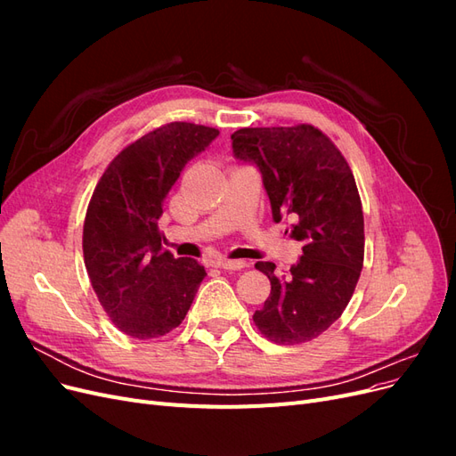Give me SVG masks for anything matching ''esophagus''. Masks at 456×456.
<instances>
[{
	"label": "esophagus",
	"instance_id": "34e87169",
	"mask_svg": "<svg viewBox=\"0 0 456 456\" xmlns=\"http://www.w3.org/2000/svg\"><path fill=\"white\" fill-rule=\"evenodd\" d=\"M216 265H218L220 268H224V270H243V268L249 266V262H247V260H232V258H223V260H218Z\"/></svg>",
	"mask_w": 456,
	"mask_h": 456
}]
</instances>
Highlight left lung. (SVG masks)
I'll return each instance as SVG.
<instances>
[{
  "label": "left lung",
  "mask_w": 456,
  "mask_h": 456,
  "mask_svg": "<svg viewBox=\"0 0 456 456\" xmlns=\"http://www.w3.org/2000/svg\"><path fill=\"white\" fill-rule=\"evenodd\" d=\"M232 150L256 165L273 223L289 216V236L302 243V256L281 278L273 262L255 265L272 291L253 322L275 344L308 342L342 315L363 268V211L352 169L329 136L308 123L240 129Z\"/></svg>",
  "instance_id": "obj_1"
}]
</instances>
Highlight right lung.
<instances>
[{"label":"right lung","instance_id":"add662e5","mask_svg":"<svg viewBox=\"0 0 456 456\" xmlns=\"http://www.w3.org/2000/svg\"><path fill=\"white\" fill-rule=\"evenodd\" d=\"M218 136L173 121L123 148L96 184L84 223V260L104 312L134 338L167 335L186 317L205 278L196 258L161 249L163 201L186 163Z\"/></svg>","mask_w":456,"mask_h":456}]
</instances>
